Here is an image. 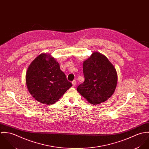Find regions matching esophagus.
Masks as SVG:
<instances>
[{
  "label": "esophagus",
  "mask_w": 149,
  "mask_h": 149,
  "mask_svg": "<svg viewBox=\"0 0 149 149\" xmlns=\"http://www.w3.org/2000/svg\"><path fill=\"white\" fill-rule=\"evenodd\" d=\"M72 84H73V86L76 85V80H74L72 82Z\"/></svg>",
  "instance_id": "1"
}]
</instances>
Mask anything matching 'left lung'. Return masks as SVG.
Wrapping results in <instances>:
<instances>
[{
  "label": "left lung",
  "mask_w": 149,
  "mask_h": 149,
  "mask_svg": "<svg viewBox=\"0 0 149 149\" xmlns=\"http://www.w3.org/2000/svg\"><path fill=\"white\" fill-rule=\"evenodd\" d=\"M84 81L77 91L92 104L104 102L113 93L118 80L115 68L106 56L93 53L83 63Z\"/></svg>",
  "instance_id": "1"
}]
</instances>
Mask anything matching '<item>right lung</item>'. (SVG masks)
Listing matches in <instances>:
<instances>
[{"mask_svg":"<svg viewBox=\"0 0 149 149\" xmlns=\"http://www.w3.org/2000/svg\"><path fill=\"white\" fill-rule=\"evenodd\" d=\"M26 80L30 93L45 104H54L72 85L58 62L46 54H40L30 65Z\"/></svg>","mask_w":149,"mask_h":149,"instance_id":"right-lung-1","label":"right lung"}]
</instances>
